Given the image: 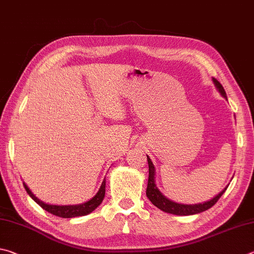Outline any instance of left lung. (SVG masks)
Instances as JSON below:
<instances>
[{"label": "left lung", "instance_id": "1", "mask_svg": "<svg viewBox=\"0 0 254 254\" xmlns=\"http://www.w3.org/2000/svg\"><path fill=\"white\" fill-rule=\"evenodd\" d=\"M213 82H214L216 88L219 89L221 95L224 98H226V92L224 90L223 86H222V84L217 81L215 78H213ZM147 162H148L149 175H148L147 189H146V195H147L149 201L152 202L155 206L158 207L159 210H162L163 212L171 213V214H175V215L197 214V213H201V212L208 210V208H211L217 201H219L220 197L223 195L226 189H228V188H225L220 194H217L215 197H213L212 199H210V201H207L205 203L194 204V205H185V204L175 203V202L171 201V199L166 198L161 192H159L158 189L156 188V184H155V167L148 156H147Z\"/></svg>", "mask_w": 254, "mask_h": 254}]
</instances>
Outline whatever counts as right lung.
Here are the masks:
<instances>
[{"instance_id": "right-lung-1", "label": "right lung", "mask_w": 254, "mask_h": 254, "mask_svg": "<svg viewBox=\"0 0 254 254\" xmlns=\"http://www.w3.org/2000/svg\"><path fill=\"white\" fill-rule=\"evenodd\" d=\"M24 189L26 190L31 197H32L33 201L37 202L40 206H41L43 210H46L47 212L51 213V214L59 216V217H64V219H71V217H75V216H83L87 215L89 213H91L92 211H95L96 208L100 205L102 199L105 197V193H106V179L102 182V184L100 186L98 193L93 196L90 201H88L83 204H78V205H50V204H46L40 201L37 197L34 196L33 193L29 190L28 186H26L24 183Z\"/></svg>"}]
</instances>
